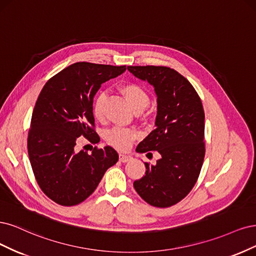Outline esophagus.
<instances>
[{"mask_svg":"<svg viewBox=\"0 0 256 256\" xmlns=\"http://www.w3.org/2000/svg\"><path fill=\"white\" fill-rule=\"evenodd\" d=\"M119 160H120V162H128L133 160V158H132L130 155L120 153V154H119Z\"/></svg>","mask_w":256,"mask_h":256,"instance_id":"34e87169","label":"esophagus"}]
</instances>
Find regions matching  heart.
Returning <instances> with one entry per match:
<instances>
[{
	"label": "heart",
	"mask_w": 256,
	"mask_h": 256,
	"mask_svg": "<svg viewBox=\"0 0 256 256\" xmlns=\"http://www.w3.org/2000/svg\"><path fill=\"white\" fill-rule=\"evenodd\" d=\"M121 90L133 110H144L148 103H149V96H148L146 92L142 86L134 83H130L123 85ZM105 100L106 94L102 92L96 98L94 102L92 112L96 120H103L105 117ZM137 133L133 130L114 128L107 132L106 140L107 142L118 150H128L132 142L137 138Z\"/></svg>",
	"instance_id": "heart-1"
}]
</instances>
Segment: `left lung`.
Wrapping results in <instances>:
<instances>
[{
    "mask_svg": "<svg viewBox=\"0 0 256 256\" xmlns=\"http://www.w3.org/2000/svg\"><path fill=\"white\" fill-rule=\"evenodd\" d=\"M128 70L152 85L158 96L155 130L136 151H158L160 158L155 164L144 162L146 174L135 180L134 188L150 205L169 208L189 194L202 168L205 116L201 98L192 85L171 68L130 66Z\"/></svg>",
    "mask_w": 256,
    "mask_h": 256,
    "instance_id": "obj_1",
    "label": "left lung"
}]
</instances>
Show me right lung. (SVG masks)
<instances>
[{"instance_id": "add662e5", "label": "right lung", "mask_w": 256, "mask_h": 256, "mask_svg": "<svg viewBox=\"0 0 256 256\" xmlns=\"http://www.w3.org/2000/svg\"><path fill=\"white\" fill-rule=\"evenodd\" d=\"M126 66L76 62L46 82L32 112L28 138V158L39 187L64 206L80 204L98 187L104 173L118 162L114 148L78 151V137L98 142L94 98L106 80Z\"/></svg>"}]
</instances>
